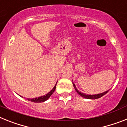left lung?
<instances>
[{"label":"left lung","instance_id":"8db88e82","mask_svg":"<svg viewBox=\"0 0 127 127\" xmlns=\"http://www.w3.org/2000/svg\"><path fill=\"white\" fill-rule=\"evenodd\" d=\"M73 83V87H74V88H75V90H76V92H77V94H79L81 96H82L84 98H86V99H98V98H100L102 96H103L104 95L106 94L107 92H108V90H107V91H105L104 92H103V93H101V94H94V95H88V94H85L84 93H81V92L79 91L77 89L76 87H75V85L73 83Z\"/></svg>","mask_w":127,"mask_h":127}]
</instances>
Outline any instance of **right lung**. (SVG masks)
<instances>
[{"label": "right lung", "mask_w": 127, "mask_h": 127, "mask_svg": "<svg viewBox=\"0 0 127 127\" xmlns=\"http://www.w3.org/2000/svg\"><path fill=\"white\" fill-rule=\"evenodd\" d=\"M57 83L55 84V85L54 86V87L52 89V90H50V92L47 94L44 95L43 96H40L39 97H35V98H33V99H29V98H28L27 99L30 101L32 102H34V103H42V102L45 101L46 100H48L50 98V97L52 95V94L54 92L55 90V88H56V85H57Z\"/></svg>", "instance_id": "right-lung-1"}]
</instances>
